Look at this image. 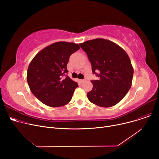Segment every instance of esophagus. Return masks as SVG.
Returning a JSON list of instances; mask_svg holds the SVG:
<instances>
[{
    "instance_id": "1",
    "label": "esophagus",
    "mask_w": 159,
    "mask_h": 159,
    "mask_svg": "<svg viewBox=\"0 0 159 159\" xmlns=\"http://www.w3.org/2000/svg\"><path fill=\"white\" fill-rule=\"evenodd\" d=\"M86 80V79H81V80H79L80 82H81V83H82V82H84Z\"/></svg>"
}]
</instances>
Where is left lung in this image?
I'll use <instances>...</instances> for the list:
<instances>
[{
    "instance_id": "1",
    "label": "left lung",
    "mask_w": 159,
    "mask_h": 159,
    "mask_svg": "<svg viewBox=\"0 0 159 159\" xmlns=\"http://www.w3.org/2000/svg\"><path fill=\"white\" fill-rule=\"evenodd\" d=\"M79 45L88 57L93 73L99 78L91 81L93 88L87 93L89 101L104 107L116 105L131 86L133 68L129 56L118 44L104 39L88 40Z\"/></svg>"
}]
</instances>
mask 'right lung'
<instances>
[{
	"label": "right lung",
	"mask_w": 159,
	"mask_h": 159,
	"mask_svg": "<svg viewBox=\"0 0 159 159\" xmlns=\"http://www.w3.org/2000/svg\"><path fill=\"white\" fill-rule=\"evenodd\" d=\"M80 48L78 44L57 42L40 51L31 61L27 81L32 93L46 106L60 107L68 104L76 82L68 76L67 64L70 55Z\"/></svg>",
	"instance_id": "right-lung-1"
}]
</instances>
